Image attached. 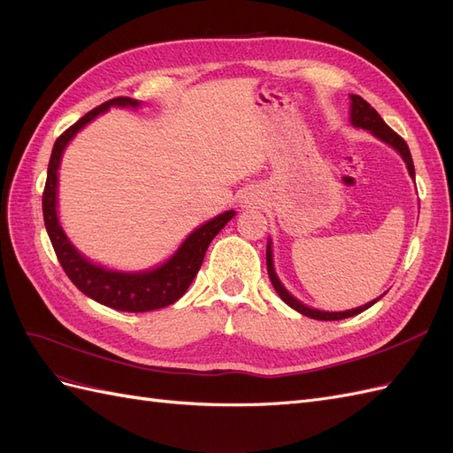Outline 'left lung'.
Instances as JSON below:
<instances>
[{
	"instance_id": "obj_1",
	"label": "left lung",
	"mask_w": 453,
	"mask_h": 453,
	"mask_svg": "<svg viewBox=\"0 0 453 453\" xmlns=\"http://www.w3.org/2000/svg\"><path fill=\"white\" fill-rule=\"evenodd\" d=\"M352 97V124L356 127H363V129H369L372 135H376L380 141L391 144L393 149H395L403 159L404 164L408 167V173H411V177L414 179L416 173H414V162H412V156H411V150H408V144L404 142V139L401 135H397L395 131H393L384 120L382 116L378 114L367 101H365L361 96H349ZM267 273H269V279L276 289V294L280 296V299L289 304L291 309L301 312L303 316H309V318H314V319H326V322H333V319H344V318H349V316H356L363 311H367L369 306H372L378 299L363 304V306H357V309H352V311H344V312H322V311H316V309H309V306H304L301 301H297L294 296L289 294V291L280 284L279 276H276L274 273V267H273V252H271V244H267Z\"/></svg>"
}]
</instances>
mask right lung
<instances>
[{
  "instance_id": "add662e5",
  "label": "right lung",
  "mask_w": 453,
  "mask_h": 453,
  "mask_svg": "<svg viewBox=\"0 0 453 453\" xmlns=\"http://www.w3.org/2000/svg\"><path fill=\"white\" fill-rule=\"evenodd\" d=\"M111 105L139 107V101L131 97H112L105 101L104 105L86 112L81 120L67 127L64 134L56 139L49 162L45 192H42V216H45V227L54 246L58 261H60V265L69 276V280L75 284L84 296H88L94 301L111 306V309L116 311L149 312L156 309H164V306L173 304L186 294V289L196 279V274L203 264V257H205L211 241L222 231V227L231 220V218L235 216V211H227L220 216L212 218L211 222L197 227L192 235L182 242L177 254H174L167 264L149 273L107 271L104 267L90 264L88 259H84L75 248H73V244L65 237L64 229L58 224V167H60V159L65 144L75 137L81 127L94 120L97 114L105 112Z\"/></svg>"
}]
</instances>
